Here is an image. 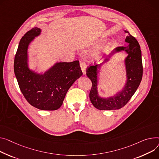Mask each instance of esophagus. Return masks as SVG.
I'll return each instance as SVG.
<instances>
[{
    "mask_svg": "<svg viewBox=\"0 0 159 159\" xmlns=\"http://www.w3.org/2000/svg\"><path fill=\"white\" fill-rule=\"evenodd\" d=\"M80 68H81V70H82V71L83 74H84V75H86V67H87L86 64L84 62L80 61Z\"/></svg>",
    "mask_w": 159,
    "mask_h": 159,
    "instance_id": "obj_1",
    "label": "esophagus"
}]
</instances>
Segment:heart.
Wrapping results in <instances>:
<instances>
[{"label":"heart","instance_id":"heart-1","mask_svg":"<svg viewBox=\"0 0 159 159\" xmlns=\"http://www.w3.org/2000/svg\"><path fill=\"white\" fill-rule=\"evenodd\" d=\"M112 45V43H109L107 46L108 48H109L110 47H111ZM105 52V50H98L97 52H96L94 53V54H93V58H94V60L95 61L97 62H100L101 61L103 57H104V54Z\"/></svg>","mask_w":159,"mask_h":159}]
</instances>
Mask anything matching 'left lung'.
<instances>
[{"label":"left lung","instance_id":"left-lung-1","mask_svg":"<svg viewBox=\"0 0 159 159\" xmlns=\"http://www.w3.org/2000/svg\"><path fill=\"white\" fill-rule=\"evenodd\" d=\"M125 41L129 43L126 47H116L105 59V62H108L116 53L125 51L127 57L125 59L126 80L122 90L109 98H102L98 91V73L100 72L102 64L88 66L86 75L91 80L92 87L89 93V98L94 107L99 110H116L124 107L139 86L143 77V62L140 45L137 39L127 30Z\"/></svg>","mask_w":159,"mask_h":159}]
</instances>
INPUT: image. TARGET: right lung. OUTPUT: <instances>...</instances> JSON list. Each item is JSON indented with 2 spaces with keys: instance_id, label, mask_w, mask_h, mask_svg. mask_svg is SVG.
Returning a JSON list of instances; mask_svg holds the SVG:
<instances>
[{
  "instance_id": "1",
  "label": "right lung",
  "mask_w": 159,
  "mask_h": 159,
  "mask_svg": "<svg viewBox=\"0 0 159 159\" xmlns=\"http://www.w3.org/2000/svg\"><path fill=\"white\" fill-rule=\"evenodd\" d=\"M41 34L34 27L20 39L14 61V71L20 89L27 101L38 109L55 111L62 104L67 91L82 71L79 61L56 62L43 74L28 66L27 50L30 42Z\"/></svg>"
}]
</instances>
